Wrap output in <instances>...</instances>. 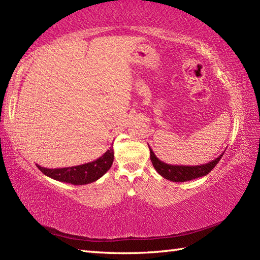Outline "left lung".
Returning <instances> with one entry per match:
<instances>
[{"label":"left lung","instance_id":"left-lung-1","mask_svg":"<svg viewBox=\"0 0 260 260\" xmlns=\"http://www.w3.org/2000/svg\"><path fill=\"white\" fill-rule=\"evenodd\" d=\"M149 146V144H148ZM150 149V159L153 167L159 173L162 178L173 182H184V181H190V180L204 177V175L209 174L211 171L213 170V167L218 164L219 160L221 159L223 152L218 158H215L214 160H211L210 162H206L203 165H195V166H187V165H171L166 164V162L161 161L156 157L155 152Z\"/></svg>","mask_w":260,"mask_h":260}]
</instances>
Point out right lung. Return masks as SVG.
<instances>
[{
    "mask_svg": "<svg viewBox=\"0 0 260 260\" xmlns=\"http://www.w3.org/2000/svg\"><path fill=\"white\" fill-rule=\"evenodd\" d=\"M113 162V148L110 147L102 156L96 160L86 162V164L63 167V169H46L37 165L43 174L57 181L72 183V184H87L99 180L108 172Z\"/></svg>",
    "mask_w": 260,
    "mask_h": 260,
    "instance_id": "add662e5",
    "label": "right lung"
}]
</instances>
